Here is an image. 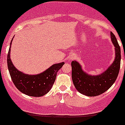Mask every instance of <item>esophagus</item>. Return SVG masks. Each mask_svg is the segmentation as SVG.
Here are the masks:
<instances>
[{
  "label": "esophagus",
  "instance_id": "obj_1",
  "mask_svg": "<svg viewBox=\"0 0 125 125\" xmlns=\"http://www.w3.org/2000/svg\"><path fill=\"white\" fill-rule=\"evenodd\" d=\"M74 58V55H72L71 56V57H70V59H73Z\"/></svg>",
  "mask_w": 125,
  "mask_h": 125
}]
</instances>
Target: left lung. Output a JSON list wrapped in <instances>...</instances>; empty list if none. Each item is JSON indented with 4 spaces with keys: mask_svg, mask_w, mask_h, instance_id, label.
Wrapping results in <instances>:
<instances>
[{
    "mask_svg": "<svg viewBox=\"0 0 125 125\" xmlns=\"http://www.w3.org/2000/svg\"><path fill=\"white\" fill-rule=\"evenodd\" d=\"M110 36L115 47V59L113 63L103 73L97 76L88 75L82 70L77 62H72L73 84L76 89L84 95L90 97L100 95L108 90L117 78L120 68V47L112 32H110Z\"/></svg>",
    "mask_w": 125,
    "mask_h": 125,
    "instance_id": "obj_1",
    "label": "left lung"
}]
</instances>
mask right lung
I'll use <instances>...</instances> for the list:
<instances>
[{
	"mask_svg": "<svg viewBox=\"0 0 125 125\" xmlns=\"http://www.w3.org/2000/svg\"><path fill=\"white\" fill-rule=\"evenodd\" d=\"M13 39H11L12 41ZM10 45L7 55V66L13 83L17 89L26 95L41 97L48 93L55 81L58 71L65 63L54 64L43 73L36 75L24 74L16 69L10 60Z\"/></svg>",
	"mask_w": 125,
	"mask_h": 125,
	"instance_id": "right-lung-1",
	"label": "right lung"
}]
</instances>
